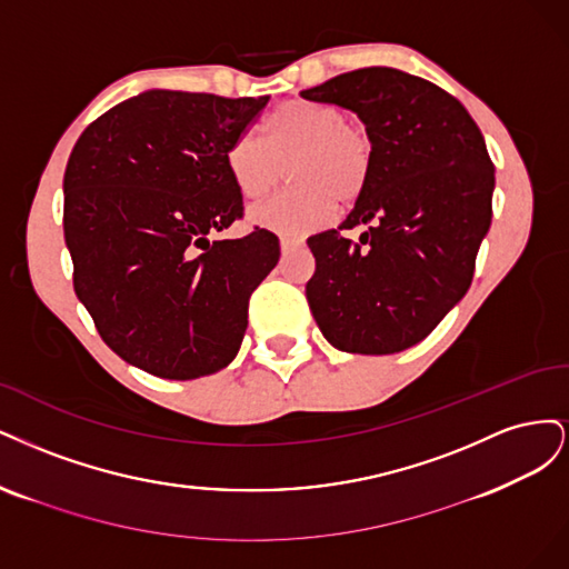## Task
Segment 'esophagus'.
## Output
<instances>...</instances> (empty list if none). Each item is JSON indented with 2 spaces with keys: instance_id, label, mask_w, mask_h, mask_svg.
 <instances>
[{
  "instance_id": "1",
  "label": "esophagus",
  "mask_w": 569,
  "mask_h": 569,
  "mask_svg": "<svg viewBox=\"0 0 569 569\" xmlns=\"http://www.w3.org/2000/svg\"><path fill=\"white\" fill-rule=\"evenodd\" d=\"M298 246H302V238L300 236H281V250L283 252L298 248Z\"/></svg>"
}]
</instances>
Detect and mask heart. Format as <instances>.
<instances>
[{
  "label": "heart",
  "instance_id": "heart-1",
  "mask_svg": "<svg viewBox=\"0 0 569 569\" xmlns=\"http://www.w3.org/2000/svg\"><path fill=\"white\" fill-rule=\"evenodd\" d=\"M264 143L238 134L224 151V168L246 200H262L283 179L292 189L250 212L252 222L279 233L319 229L336 212V200L352 203L371 179L373 141L366 127L345 118L338 106L292 99L273 108Z\"/></svg>",
  "mask_w": 569,
  "mask_h": 569
}]
</instances>
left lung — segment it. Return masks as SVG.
<instances>
[{"mask_svg":"<svg viewBox=\"0 0 569 569\" xmlns=\"http://www.w3.org/2000/svg\"><path fill=\"white\" fill-rule=\"evenodd\" d=\"M355 111L373 141L363 193L338 229L307 238V302L342 352L392 355L432 333L461 300L491 224L493 162L480 127L442 87L397 68H359L305 89ZM369 223L359 242L342 228Z\"/></svg>","mask_w":569,"mask_h":569,"instance_id":"obj_1","label":"left lung"}]
</instances>
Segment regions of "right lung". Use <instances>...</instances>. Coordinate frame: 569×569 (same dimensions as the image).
Returning <instances> with one entry per match:
<instances>
[{
	"label": "right lung",
	"instance_id": "1",
	"mask_svg": "<svg viewBox=\"0 0 569 569\" xmlns=\"http://www.w3.org/2000/svg\"><path fill=\"white\" fill-rule=\"evenodd\" d=\"M267 97L151 89L80 134L63 177L72 286L103 342L170 380L214 373L238 355L248 302L277 267L279 236L243 219L224 151Z\"/></svg>",
	"mask_w": 569,
	"mask_h": 569
}]
</instances>
